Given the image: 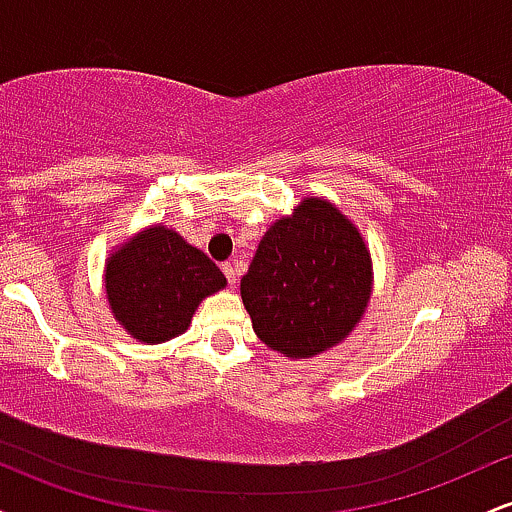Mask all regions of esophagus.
<instances>
[{
  "label": "esophagus",
  "instance_id": "obj_1",
  "mask_svg": "<svg viewBox=\"0 0 512 512\" xmlns=\"http://www.w3.org/2000/svg\"><path fill=\"white\" fill-rule=\"evenodd\" d=\"M221 269H223V274H226L228 284L236 286L238 284V262H223Z\"/></svg>",
  "mask_w": 512,
  "mask_h": 512
}]
</instances>
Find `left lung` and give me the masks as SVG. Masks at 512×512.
Returning a JSON list of instances; mask_svg holds the SVG:
<instances>
[{
    "label": "left lung",
    "instance_id": "left-lung-1",
    "mask_svg": "<svg viewBox=\"0 0 512 512\" xmlns=\"http://www.w3.org/2000/svg\"><path fill=\"white\" fill-rule=\"evenodd\" d=\"M240 296L252 330L279 354L308 358L339 344L370 298V257L354 223L308 197L264 233Z\"/></svg>",
    "mask_w": 512,
    "mask_h": 512
}]
</instances>
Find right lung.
I'll return each mask as SVG.
<instances>
[{"label":"right lung","instance_id":"obj_1","mask_svg":"<svg viewBox=\"0 0 512 512\" xmlns=\"http://www.w3.org/2000/svg\"><path fill=\"white\" fill-rule=\"evenodd\" d=\"M223 286L221 269L163 226L142 231L105 264V291L115 320L146 344L185 332L199 301Z\"/></svg>","mask_w":512,"mask_h":512}]
</instances>
